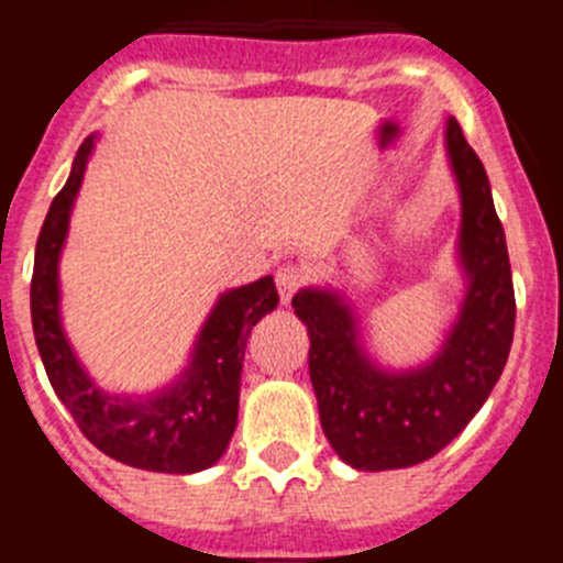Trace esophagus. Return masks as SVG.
<instances>
[{
	"label": "esophagus",
	"mask_w": 563,
	"mask_h": 563,
	"mask_svg": "<svg viewBox=\"0 0 563 563\" xmlns=\"http://www.w3.org/2000/svg\"><path fill=\"white\" fill-rule=\"evenodd\" d=\"M305 282V273L298 271L296 265H285L276 271V287H278V298H282V305H290L296 290Z\"/></svg>",
	"instance_id": "1"
}]
</instances>
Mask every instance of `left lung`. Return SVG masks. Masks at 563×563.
I'll return each mask as SVG.
<instances>
[{
    "mask_svg": "<svg viewBox=\"0 0 563 563\" xmlns=\"http://www.w3.org/2000/svg\"><path fill=\"white\" fill-rule=\"evenodd\" d=\"M445 152L462 206L456 265L465 296L429 361L409 369L380 366L363 343L355 305L343 290L301 287L292 296L310 335L321 429L355 471H395L440 454L485 406L510 355L516 296L505 228L485 166L454 118L445 123Z\"/></svg>",
    "mask_w": 563,
    "mask_h": 563,
    "instance_id": "1",
    "label": "left lung"
}]
</instances>
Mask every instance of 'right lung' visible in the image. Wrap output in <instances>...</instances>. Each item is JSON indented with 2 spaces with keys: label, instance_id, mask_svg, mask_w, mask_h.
<instances>
[{
  "label": "right lung",
  "instance_id": "add662e5",
  "mask_svg": "<svg viewBox=\"0 0 563 563\" xmlns=\"http://www.w3.org/2000/svg\"><path fill=\"white\" fill-rule=\"evenodd\" d=\"M96 141L98 134H89L81 143L73 172L56 194L38 233L30 282V316L38 355L58 400L98 451L143 471L197 474L220 462L231 442L247 338L267 312L276 310V285L273 276H265L222 292L197 332L186 369L172 383L148 395L103 391L84 369L64 332L58 285V262L67 242L69 217Z\"/></svg>",
  "mask_w": 563,
  "mask_h": 563
}]
</instances>
